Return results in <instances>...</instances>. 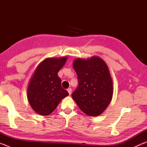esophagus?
Segmentation results:
<instances>
[{
    "instance_id": "obj_1",
    "label": "esophagus",
    "mask_w": 147,
    "mask_h": 147,
    "mask_svg": "<svg viewBox=\"0 0 147 147\" xmlns=\"http://www.w3.org/2000/svg\"><path fill=\"white\" fill-rule=\"evenodd\" d=\"M67 91H68V93L69 94V95H71V93H72V89L71 88H68L67 89Z\"/></svg>"
}]
</instances>
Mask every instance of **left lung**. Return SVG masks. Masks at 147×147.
Instances as JSON below:
<instances>
[{
    "label": "left lung",
    "mask_w": 147,
    "mask_h": 147,
    "mask_svg": "<svg viewBox=\"0 0 147 147\" xmlns=\"http://www.w3.org/2000/svg\"><path fill=\"white\" fill-rule=\"evenodd\" d=\"M73 68L78 85L72 98L80 109L89 116H98L110 103L113 96V82L107 65L98 57L76 59Z\"/></svg>",
    "instance_id": "8db88e82"
}]
</instances>
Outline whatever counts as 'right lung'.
I'll use <instances>...</instances> for the list:
<instances>
[{"mask_svg":"<svg viewBox=\"0 0 147 147\" xmlns=\"http://www.w3.org/2000/svg\"><path fill=\"white\" fill-rule=\"evenodd\" d=\"M67 61V57L47 58L39 65L30 82L27 95L29 103L37 113L48 115L61 100L69 95L62 88L58 73Z\"/></svg>","mask_w":147,"mask_h":147,"instance_id":"add662e5","label":"right lung"}]
</instances>
